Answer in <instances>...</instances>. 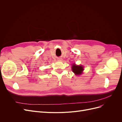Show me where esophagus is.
I'll list each match as a JSON object with an SVG mask.
<instances>
[{
	"mask_svg": "<svg viewBox=\"0 0 122 122\" xmlns=\"http://www.w3.org/2000/svg\"><path fill=\"white\" fill-rule=\"evenodd\" d=\"M58 61H61V58H58Z\"/></svg>",
	"mask_w": 122,
	"mask_h": 122,
	"instance_id": "obj_1",
	"label": "esophagus"
}]
</instances>
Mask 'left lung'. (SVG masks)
Listing matches in <instances>:
<instances>
[{
	"label": "left lung",
	"mask_w": 122,
	"mask_h": 122,
	"mask_svg": "<svg viewBox=\"0 0 122 122\" xmlns=\"http://www.w3.org/2000/svg\"><path fill=\"white\" fill-rule=\"evenodd\" d=\"M72 70L73 73H74L76 75H81L84 70L82 65H76L75 64L72 65Z\"/></svg>",
	"instance_id": "left-lung-1"
}]
</instances>
